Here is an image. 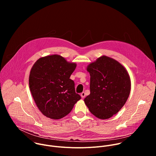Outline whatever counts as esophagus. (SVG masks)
<instances>
[{"label": "esophagus", "instance_id": "obj_1", "mask_svg": "<svg viewBox=\"0 0 156 156\" xmlns=\"http://www.w3.org/2000/svg\"><path fill=\"white\" fill-rule=\"evenodd\" d=\"M81 98L82 99H83V98H84V97H85V93H84V92H83V93H81Z\"/></svg>", "mask_w": 156, "mask_h": 156}]
</instances>
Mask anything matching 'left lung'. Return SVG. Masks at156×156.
<instances>
[{"label":"left lung","instance_id":"1","mask_svg":"<svg viewBox=\"0 0 156 156\" xmlns=\"http://www.w3.org/2000/svg\"><path fill=\"white\" fill-rule=\"evenodd\" d=\"M90 75V94L84 103L92 114L105 120L117 114L131 91V80L124 66L116 60L102 55L86 68Z\"/></svg>","mask_w":156,"mask_h":156}]
</instances>
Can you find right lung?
Segmentation results:
<instances>
[{"instance_id": "1", "label": "right lung", "mask_w": 156, "mask_h": 156, "mask_svg": "<svg viewBox=\"0 0 156 156\" xmlns=\"http://www.w3.org/2000/svg\"><path fill=\"white\" fill-rule=\"evenodd\" d=\"M76 63L54 54L39 58L33 65L29 76L30 89L41 112L54 120L68 115L81 99L70 79Z\"/></svg>"}]
</instances>
